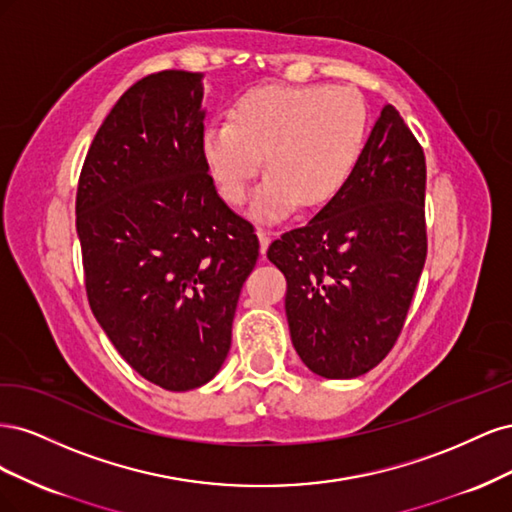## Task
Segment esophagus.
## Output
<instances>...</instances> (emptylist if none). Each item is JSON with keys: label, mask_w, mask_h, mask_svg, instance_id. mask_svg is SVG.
<instances>
[{"label": "esophagus", "mask_w": 512, "mask_h": 512, "mask_svg": "<svg viewBox=\"0 0 512 512\" xmlns=\"http://www.w3.org/2000/svg\"><path fill=\"white\" fill-rule=\"evenodd\" d=\"M258 241H260V254L265 256L267 254V250H269V243H271V235L267 230H262V228H258Z\"/></svg>", "instance_id": "obj_1"}]
</instances>
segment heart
Segmentation results:
<instances>
[{"mask_svg": "<svg viewBox=\"0 0 512 512\" xmlns=\"http://www.w3.org/2000/svg\"><path fill=\"white\" fill-rule=\"evenodd\" d=\"M230 121H211L200 134V158L220 196L241 205L267 162L271 173L250 213L277 222L299 205H327L350 181L367 138L361 91L335 85H265L230 106Z\"/></svg>", "mask_w": 512, "mask_h": 512, "instance_id": "b5f03b06", "label": "heart"}]
</instances>
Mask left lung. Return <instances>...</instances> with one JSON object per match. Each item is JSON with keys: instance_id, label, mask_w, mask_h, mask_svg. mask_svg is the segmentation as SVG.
Instances as JSON below:
<instances>
[{"instance_id": "left-lung-1", "label": "left lung", "mask_w": 512, "mask_h": 512, "mask_svg": "<svg viewBox=\"0 0 512 512\" xmlns=\"http://www.w3.org/2000/svg\"><path fill=\"white\" fill-rule=\"evenodd\" d=\"M425 179L421 145L386 104L344 190L269 245L292 346L314 374L359 378L397 342L427 256Z\"/></svg>"}]
</instances>
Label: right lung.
<instances>
[{
    "mask_svg": "<svg viewBox=\"0 0 512 512\" xmlns=\"http://www.w3.org/2000/svg\"><path fill=\"white\" fill-rule=\"evenodd\" d=\"M203 74L134 83L91 143L76 192L87 299L126 363L166 391L222 369L254 226L232 211L200 158Z\"/></svg>",
    "mask_w": 512,
    "mask_h": 512,
    "instance_id": "right-lung-1",
    "label": "right lung"
}]
</instances>
